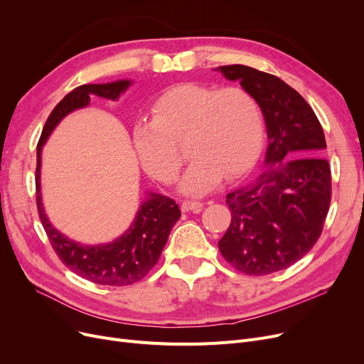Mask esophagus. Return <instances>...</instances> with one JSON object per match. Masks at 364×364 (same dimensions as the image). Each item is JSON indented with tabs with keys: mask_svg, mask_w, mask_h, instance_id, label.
I'll use <instances>...</instances> for the list:
<instances>
[{
	"mask_svg": "<svg viewBox=\"0 0 364 364\" xmlns=\"http://www.w3.org/2000/svg\"><path fill=\"white\" fill-rule=\"evenodd\" d=\"M203 207V203L200 201H183L181 204V210L182 212H200Z\"/></svg>",
	"mask_w": 364,
	"mask_h": 364,
	"instance_id": "1",
	"label": "esophagus"
}]
</instances>
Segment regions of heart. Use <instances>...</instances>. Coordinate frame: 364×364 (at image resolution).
Masks as SVG:
<instances>
[{
	"instance_id": "1",
	"label": "heart",
	"mask_w": 364,
	"mask_h": 364,
	"mask_svg": "<svg viewBox=\"0 0 364 364\" xmlns=\"http://www.w3.org/2000/svg\"><path fill=\"white\" fill-rule=\"evenodd\" d=\"M152 121H137L133 145L146 173L160 182L175 181L186 148L193 163L179 183L181 193L203 196L247 170L264 141V118L255 96L241 87L215 89L186 82L163 93Z\"/></svg>"
}]
</instances>
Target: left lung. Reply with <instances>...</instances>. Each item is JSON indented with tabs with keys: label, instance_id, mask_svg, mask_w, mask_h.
Here are the masks:
<instances>
[{
	"label": "left lung",
	"instance_id": "left-lung-1",
	"mask_svg": "<svg viewBox=\"0 0 364 364\" xmlns=\"http://www.w3.org/2000/svg\"><path fill=\"white\" fill-rule=\"evenodd\" d=\"M213 71L240 81L255 96L268 137L265 168L227 196L232 219L219 250L249 275L286 269L316 245L331 204L321 124L306 100L279 77L245 65Z\"/></svg>",
	"mask_w": 364,
	"mask_h": 364
}]
</instances>
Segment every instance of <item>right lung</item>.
<instances>
[{"label":"right lung","mask_w":364,"mask_h":364,"mask_svg":"<svg viewBox=\"0 0 364 364\" xmlns=\"http://www.w3.org/2000/svg\"><path fill=\"white\" fill-rule=\"evenodd\" d=\"M132 80L84 84L68 93L48 115L37 146V205L43 227L60 261L82 279L103 286H127L139 282L157 264L173 225L181 218L179 205L157 193H146L130 227L109 243L82 245L53 227L47 218L41 194V152L60 121L77 109L87 108L90 97L118 100Z\"/></svg>","instance_id":"obj_1"}]
</instances>
